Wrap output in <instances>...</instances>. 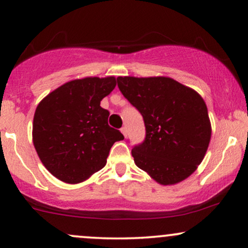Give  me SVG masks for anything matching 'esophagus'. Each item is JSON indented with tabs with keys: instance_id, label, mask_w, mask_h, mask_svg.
Here are the masks:
<instances>
[{
	"instance_id": "1",
	"label": "esophagus",
	"mask_w": 248,
	"mask_h": 248,
	"mask_svg": "<svg viewBox=\"0 0 248 248\" xmlns=\"http://www.w3.org/2000/svg\"><path fill=\"white\" fill-rule=\"evenodd\" d=\"M121 132H122V133H123L124 137H126V135H127V128H126V126L122 127L121 128Z\"/></svg>"
}]
</instances>
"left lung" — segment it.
I'll use <instances>...</instances> for the list:
<instances>
[{
  "label": "left lung",
  "mask_w": 248,
  "mask_h": 248,
  "mask_svg": "<svg viewBox=\"0 0 248 248\" xmlns=\"http://www.w3.org/2000/svg\"><path fill=\"white\" fill-rule=\"evenodd\" d=\"M117 86L143 117L145 138L132 149L135 165L162 185L187 178L201 164L211 138L202 97L165 77H118Z\"/></svg>",
  "instance_id": "1"
}]
</instances>
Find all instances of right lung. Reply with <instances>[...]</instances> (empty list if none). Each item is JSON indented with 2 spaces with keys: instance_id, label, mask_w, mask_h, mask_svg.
Segmentation results:
<instances>
[{
  "instance_id": "right-lung-1",
  "label": "right lung",
  "mask_w": 248,
  "mask_h": 248,
  "mask_svg": "<svg viewBox=\"0 0 248 248\" xmlns=\"http://www.w3.org/2000/svg\"><path fill=\"white\" fill-rule=\"evenodd\" d=\"M116 86L114 77L70 81L40 101L33 116L32 140L50 174L77 184L106 165L110 148L124 137L108 125L100 106Z\"/></svg>"
}]
</instances>
